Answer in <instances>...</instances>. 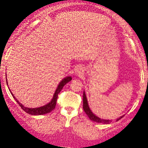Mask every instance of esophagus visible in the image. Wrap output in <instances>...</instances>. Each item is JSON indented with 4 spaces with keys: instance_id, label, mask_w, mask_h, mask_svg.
Here are the masks:
<instances>
[{
    "instance_id": "34e87169",
    "label": "esophagus",
    "mask_w": 148,
    "mask_h": 148,
    "mask_svg": "<svg viewBox=\"0 0 148 148\" xmlns=\"http://www.w3.org/2000/svg\"><path fill=\"white\" fill-rule=\"evenodd\" d=\"M76 72L77 74H82V69H81V68H80V67H79V68L76 69Z\"/></svg>"
}]
</instances>
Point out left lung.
<instances>
[{
  "instance_id": "obj_1",
  "label": "left lung",
  "mask_w": 148,
  "mask_h": 148,
  "mask_svg": "<svg viewBox=\"0 0 148 148\" xmlns=\"http://www.w3.org/2000/svg\"><path fill=\"white\" fill-rule=\"evenodd\" d=\"M83 103H83V107H84V110L85 113L87 114L88 118H90V120H92V121L95 122V123H102V124L111 123L112 120H105V119L100 118L99 117H97L96 115H95L94 113L92 112L91 109L89 107V105H88V99H87V97H86V92H85V91H84V96H83ZM124 116H125V115H123V116H120V118H117L115 120H116V121H118L120 119H121Z\"/></svg>"
}]
</instances>
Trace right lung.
<instances>
[{
	"label": "right lung",
	"mask_w": 148,
	"mask_h": 148,
	"mask_svg": "<svg viewBox=\"0 0 148 148\" xmlns=\"http://www.w3.org/2000/svg\"><path fill=\"white\" fill-rule=\"evenodd\" d=\"M70 81H72V77H71V76H67V77L64 78V79L60 81L58 86L55 92H54L53 97L52 99L51 100L50 102H49L48 103H47V104H45V106L37 107V108H28V107L24 106L21 103H20L19 101H18L17 99L15 97L12 92H11L12 95L13 96V97L14 98V99L16 101V102L18 103V105L21 106V108L25 112H26L27 113H29V114L33 115H41L47 114V113H50L51 111H52L55 108L56 105L58 95V94L60 93L61 90L62 89V88L64 87V85L67 84V83L69 82ZM6 81H7V85H8V81H7V80Z\"/></svg>",
	"instance_id": "add662e5"
}]
</instances>
